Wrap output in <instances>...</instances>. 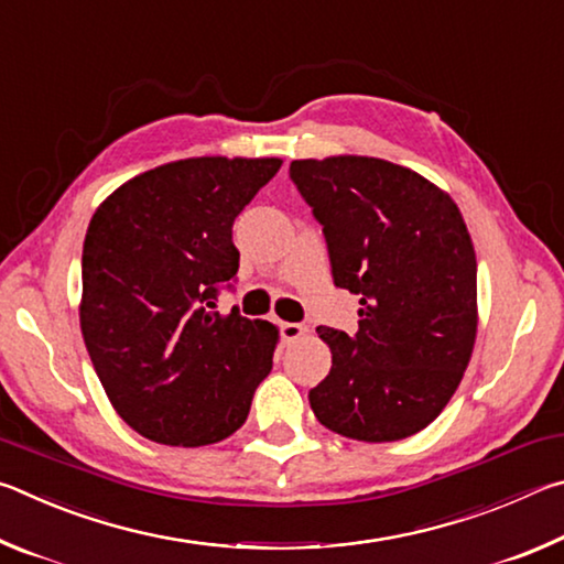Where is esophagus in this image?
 Here are the masks:
<instances>
[{
    "label": "esophagus",
    "mask_w": 564,
    "mask_h": 564,
    "mask_svg": "<svg viewBox=\"0 0 564 564\" xmlns=\"http://www.w3.org/2000/svg\"><path fill=\"white\" fill-rule=\"evenodd\" d=\"M305 326H301V323H281V338L283 340H299V338H303L305 336Z\"/></svg>",
    "instance_id": "esophagus-1"
}]
</instances>
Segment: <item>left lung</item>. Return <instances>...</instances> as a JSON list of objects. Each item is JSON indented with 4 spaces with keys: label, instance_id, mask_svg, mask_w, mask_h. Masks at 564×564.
Segmentation results:
<instances>
[{
    "label": "left lung",
    "instance_id": "1",
    "mask_svg": "<svg viewBox=\"0 0 564 564\" xmlns=\"http://www.w3.org/2000/svg\"><path fill=\"white\" fill-rule=\"evenodd\" d=\"M326 236L333 283L360 295L358 330L318 326L333 366L308 400L362 443L431 425L460 386L477 330V261L455 202L415 171L368 156L291 161Z\"/></svg>",
    "mask_w": 564,
    "mask_h": 564
}]
</instances>
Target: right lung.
I'll use <instances>...</instances> for the list:
<instances>
[{"label": "right lung", "instance_id": "1", "mask_svg": "<svg viewBox=\"0 0 564 564\" xmlns=\"http://www.w3.org/2000/svg\"><path fill=\"white\" fill-rule=\"evenodd\" d=\"M281 159L202 156L131 178L91 216L82 333L104 390L139 435L198 447L246 423L279 330L216 311L238 271L234 221Z\"/></svg>", "mask_w": 564, "mask_h": 564}]
</instances>
